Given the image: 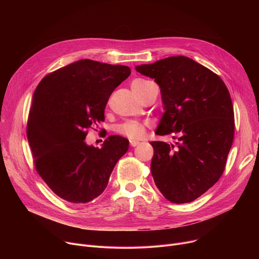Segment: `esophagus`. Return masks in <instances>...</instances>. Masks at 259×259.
Listing matches in <instances>:
<instances>
[{"mask_svg":"<svg viewBox=\"0 0 259 259\" xmlns=\"http://www.w3.org/2000/svg\"><path fill=\"white\" fill-rule=\"evenodd\" d=\"M140 142L139 141H137V140H130V145L131 146H136V145H138Z\"/></svg>","mask_w":259,"mask_h":259,"instance_id":"obj_1","label":"esophagus"}]
</instances>
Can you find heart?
<instances>
[{"label": "heart", "mask_w": 259, "mask_h": 259, "mask_svg": "<svg viewBox=\"0 0 259 259\" xmlns=\"http://www.w3.org/2000/svg\"><path fill=\"white\" fill-rule=\"evenodd\" d=\"M149 82L143 79H137L132 83V90L136 94L138 98H140L142 94V90L144 85ZM116 131L129 139H140L145 135L146 132V125L145 123L138 122V121H127L117 126Z\"/></svg>", "instance_id": "obj_1"}]
</instances>
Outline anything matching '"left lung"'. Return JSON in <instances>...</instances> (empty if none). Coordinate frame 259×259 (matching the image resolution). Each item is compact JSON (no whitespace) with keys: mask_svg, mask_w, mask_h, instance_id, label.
Segmentation results:
<instances>
[{"mask_svg":"<svg viewBox=\"0 0 259 259\" xmlns=\"http://www.w3.org/2000/svg\"><path fill=\"white\" fill-rule=\"evenodd\" d=\"M136 70L155 79L165 113L156 131L174 133L176 145L152 141L151 171L162 195L175 204L190 203L223 175L234 141L230 92L215 72L186 56H171Z\"/></svg>","mask_w":259,"mask_h":259,"instance_id":"1","label":"left lung"}]
</instances>
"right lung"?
Wrapping results in <instances>:
<instances>
[{
	"label": "right lung",
	"instance_id": "right-lung-1",
	"mask_svg": "<svg viewBox=\"0 0 259 259\" xmlns=\"http://www.w3.org/2000/svg\"><path fill=\"white\" fill-rule=\"evenodd\" d=\"M129 66L83 59L45 76L35 88L26 135L36 172L59 198L85 204L105 190L128 139L108 136L101 149L85 142L88 128L104 121L114 90Z\"/></svg>",
	"mask_w": 259,
	"mask_h": 259
}]
</instances>
